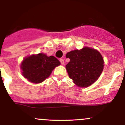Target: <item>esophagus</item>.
Wrapping results in <instances>:
<instances>
[{"label":"esophagus","instance_id":"34e87169","mask_svg":"<svg viewBox=\"0 0 125 125\" xmlns=\"http://www.w3.org/2000/svg\"><path fill=\"white\" fill-rule=\"evenodd\" d=\"M60 62H61V63L62 64H63L64 63V60L63 59H60Z\"/></svg>","mask_w":125,"mask_h":125}]
</instances>
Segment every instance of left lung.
Returning <instances> with one entry per match:
<instances>
[{
	"instance_id": "8db88e82",
	"label": "left lung",
	"mask_w": 125,
	"mask_h": 125,
	"mask_svg": "<svg viewBox=\"0 0 125 125\" xmlns=\"http://www.w3.org/2000/svg\"><path fill=\"white\" fill-rule=\"evenodd\" d=\"M70 59L66 68L69 76L79 87H87L99 78L104 67V61L96 50L84 48L68 52L66 55Z\"/></svg>"
}]
</instances>
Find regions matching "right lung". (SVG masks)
<instances>
[{
	"label": "right lung",
	"instance_id": "obj_1",
	"mask_svg": "<svg viewBox=\"0 0 125 125\" xmlns=\"http://www.w3.org/2000/svg\"><path fill=\"white\" fill-rule=\"evenodd\" d=\"M58 59L39 53L27 57L21 64L22 74L31 82L39 83L49 76L54 67L60 65Z\"/></svg>",
	"mask_w": 125,
	"mask_h": 125
}]
</instances>
